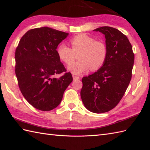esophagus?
I'll return each mask as SVG.
<instances>
[{"mask_svg": "<svg viewBox=\"0 0 150 150\" xmlns=\"http://www.w3.org/2000/svg\"><path fill=\"white\" fill-rule=\"evenodd\" d=\"M73 79H74V81H75V80H78L80 79L79 76H75V75H73Z\"/></svg>", "mask_w": 150, "mask_h": 150, "instance_id": "34e87169", "label": "esophagus"}]
</instances>
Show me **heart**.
Returning <instances> with one entry per match:
<instances>
[{
	"mask_svg": "<svg viewBox=\"0 0 150 150\" xmlns=\"http://www.w3.org/2000/svg\"><path fill=\"white\" fill-rule=\"evenodd\" d=\"M71 48L64 43L58 45L57 54L66 64H70L78 55L79 61L68 67V70L75 75L82 74L90 68L96 70L102 67L107 55V47L102 40H95L85 34H79L70 40Z\"/></svg>",
	"mask_w": 150,
	"mask_h": 150,
	"instance_id": "heart-1",
	"label": "heart"
}]
</instances>
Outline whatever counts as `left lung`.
<instances>
[{"label":"left lung","mask_w":150,"mask_h":150,"mask_svg":"<svg viewBox=\"0 0 150 150\" xmlns=\"http://www.w3.org/2000/svg\"><path fill=\"white\" fill-rule=\"evenodd\" d=\"M94 30L105 35L107 58L98 71L82 78L81 96L87 109L99 114L114 109L123 98L132 78L134 54L119 30L104 26Z\"/></svg>","instance_id":"1"}]
</instances>
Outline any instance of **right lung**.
<instances>
[{"label": "right lung", "mask_w": 150, "mask_h": 150, "mask_svg": "<svg viewBox=\"0 0 150 150\" xmlns=\"http://www.w3.org/2000/svg\"><path fill=\"white\" fill-rule=\"evenodd\" d=\"M68 36L48 27L30 29L21 38L15 51V74L20 91L36 109L49 111L60 104L72 81L71 73L57 54L58 45ZM64 72L59 78L54 76Z\"/></svg>", "instance_id": "obj_1"}]
</instances>
